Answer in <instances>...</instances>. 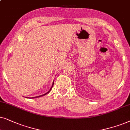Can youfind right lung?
I'll use <instances>...</instances> for the list:
<instances>
[{"mask_svg":"<svg viewBox=\"0 0 130 130\" xmlns=\"http://www.w3.org/2000/svg\"><path fill=\"white\" fill-rule=\"evenodd\" d=\"M53 84H54V81H53V84H52V87L51 88V89H50V90H49V91H47V93H45V94H42V95H40V96H36V97H34V98H39V97H41V96H44V95L47 94V93H49V91L51 90L52 88V87H53Z\"/></svg>","mask_w":130,"mask_h":130,"instance_id":"1","label":"right lung"}]
</instances>
